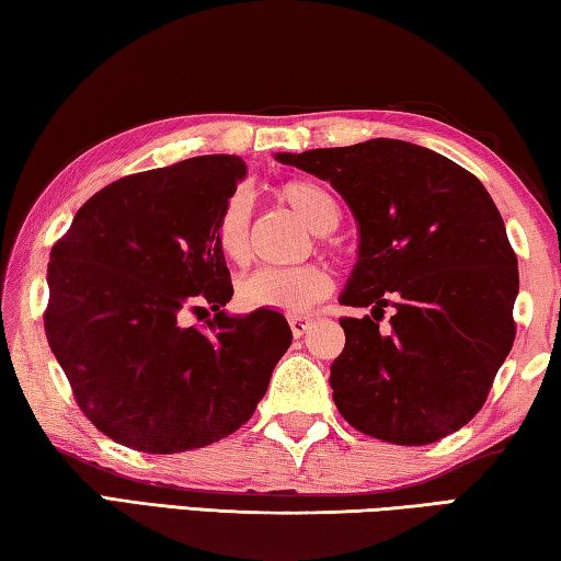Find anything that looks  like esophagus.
Returning <instances> with one entry per match:
<instances>
[{
  "label": "esophagus",
  "mask_w": 561,
  "mask_h": 561,
  "mask_svg": "<svg viewBox=\"0 0 561 561\" xmlns=\"http://www.w3.org/2000/svg\"><path fill=\"white\" fill-rule=\"evenodd\" d=\"M309 324H311V319H307V317H291L289 319V327H291L294 339H301L304 334H307Z\"/></svg>",
  "instance_id": "34e87169"
}]
</instances>
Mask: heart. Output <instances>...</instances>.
<instances>
[{
    "instance_id": "1",
    "label": "heart",
    "mask_w": 561,
    "mask_h": 561,
    "mask_svg": "<svg viewBox=\"0 0 561 561\" xmlns=\"http://www.w3.org/2000/svg\"><path fill=\"white\" fill-rule=\"evenodd\" d=\"M277 197L309 227L311 232H334L341 220V205L327 185L309 178H294L277 187ZM215 247L230 264L250 260V210L242 197H232L215 222ZM331 291V274L321 264L301 267H264L240 282L237 297L244 309H272L282 314H304Z\"/></svg>"
}]
</instances>
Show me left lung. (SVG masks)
Instances as JSON below:
<instances>
[{"label":"left lung","instance_id":"1","mask_svg":"<svg viewBox=\"0 0 561 561\" xmlns=\"http://www.w3.org/2000/svg\"><path fill=\"white\" fill-rule=\"evenodd\" d=\"M277 160L329 180L358 222V260L339 301L371 314L339 319L346 346L329 378L339 413L396 445L460 431L515 341L517 257L485 185L393 138Z\"/></svg>","mask_w":561,"mask_h":561}]
</instances>
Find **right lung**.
Listing matches in <instances>:
<instances>
[{"label": "right lung", "instance_id": "right-lung-1", "mask_svg": "<svg viewBox=\"0 0 561 561\" xmlns=\"http://www.w3.org/2000/svg\"><path fill=\"white\" fill-rule=\"evenodd\" d=\"M244 175L237 156L126 175L89 197L51 247L46 339L111 440L158 455L205 448L267 393L291 329L272 309L225 314L232 282L215 247L217 215ZM207 308L205 330L182 324Z\"/></svg>", "mask_w": 561, "mask_h": 561}]
</instances>
